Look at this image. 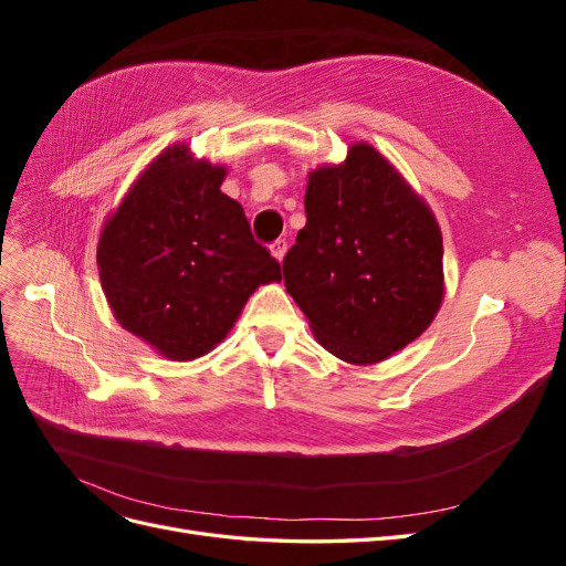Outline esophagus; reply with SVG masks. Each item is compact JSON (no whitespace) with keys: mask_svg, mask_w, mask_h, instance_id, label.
I'll return each instance as SVG.
<instances>
[{"mask_svg":"<svg viewBox=\"0 0 566 566\" xmlns=\"http://www.w3.org/2000/svg\"><path fill=\"white\" fill-rule=\"evenodd\" d=\"M285 252H287V241H285V238H279V241H273V243H271V254L276 256L279 262H283Z\"/></svg>","mask_w":566,"mask_h":566,"instance_id":"1","label":"esophagus"}]
</instances>
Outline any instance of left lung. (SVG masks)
Wrapping results in <instances>:
<instances>
[{"mask_svg": "<svg viewBox=\"0 0 566 566\" xmlns=\"http://www.w3.org/2000/svg\"><path fill=\"white\" fill-rule=\"evenodd\" d=\"M306 224L283 279L321 345L356 366L420 337L443 300V243L427 202L370 144L310 175Z\"/></svg>", "mask_w": 566, "mask_h": 566, "instance_id": "1", "label": "left lung"}]
</instances>
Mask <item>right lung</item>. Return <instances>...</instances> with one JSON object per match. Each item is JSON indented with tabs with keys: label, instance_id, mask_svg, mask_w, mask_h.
<instances>
[{
	"label": "right lung",
	"instance_id": "right-lung-1",
	"mask_svg": "<svg viewBox=\"0 0 566 566\" xmlns=\"http://www.w3.org/2000/svg\"><path fill=\"white\" fill-rule=\"evenodd\" d=\"M227 169L184 144L134 181L98 238L96 264L113 316L172 361L214 349L281 264L252 238L241 202L219 191Z\"/></svg>",
	"mask_w": 566,
	"mask_h": 566
}]
</instances>
